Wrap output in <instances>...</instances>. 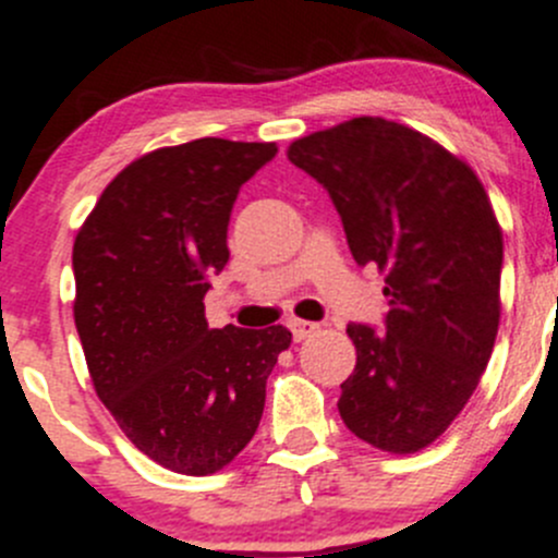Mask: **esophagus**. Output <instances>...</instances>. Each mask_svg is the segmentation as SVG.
I'll use <instances>...</instances> for the list:
<instances>
[{
	"instance_id": "esophagus-1",
	"label": "esophagus",
	"mask_w": 558,
	"mask_h": 558,
	"mask_svg": "<svg viewBox=\"0 0 558 558\" xmlns=\"http://www.w3.org/2000/svg\"><path fill=\"white\" fill-rule=\"evenodd\" d=\"M318 329H320V326L318 324H311V320H302V318L291 320V331H294V340L296 342H302V340H307V337L318 335Z\"/></svg>"
}]
</instances>
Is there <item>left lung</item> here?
Instances as JSON below:
<instances>
[{
	"label": "left lung",
	"mask_w": 558,
	"mask_h": 558,
	"mask_svg": "<svg viewBox=\"0 0 558 558\" xmlns=\"http://www.w3.org/2000/svg\"><path fill=\"white\" fill-rule=\"evenodd\" d=\"M335 202L359 264L384 275L386 331L348 324L356 369L342 421L386 453L437 440L470 402L499 329L502 227L464 159L437 140L362 116L289 145Z\"/></svg>",
	"instance_id": "1"
}]
</instances>
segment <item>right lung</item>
Segmentation results:
<instances>
[{"mask_svg": "<svg viewBox=\"0 0 558 558\" xmlns=\"http://www.w3.org/2000/svg\"><path fill=\"white\" fill-rule=\"evenodd\" d=\"M275 143L191 140L107 183L72 247L77 335L97 397L148 459L213 475L256 435L286 326L210 329L205 294L229 262L240 185Z\"/></svg>", "mask_w": 558, "mask_h": 558, "instance_id": "obj_1", "label": "right lung"}]
</instances>
